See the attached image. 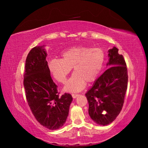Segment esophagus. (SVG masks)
I'll return each mask as SVG.
<instances>
[{"instance_id":"obj_1","label":"esophagus","mask_w":148,"mask_h":148,"mask_svg":"<svg viewBox=\"0 0 148 148\" xmlns=\"http://www.w3.org/2000/svg\"><path fill=\"white\" fill-rule=\"evenodd\" d=\"M71 96H72L73 99H76L78 96H79V95H77V94H72Z\"/></svg>"}]
</instances>
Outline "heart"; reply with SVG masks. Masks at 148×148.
<instances>
[{
	"label": "heart",
	"instance_id": "heart-1",
	"mask_svg": "<svg viewBox=\"0 0 148 148\" xmlns=\"http://www.w3.org/2000/svg\"><path fill=\"white\" fill-rule=\"evenodd\" d=\"M61 60L53 59L49 62V69L54 78L65 83L71 69L74 73L65 84L64 91L78 92L99 77L104 63L105 54L101 48L74 46L61 53Z\"/></svg>",
	"mask_w": 148,
	"mask_h": 148
}]
</instances>
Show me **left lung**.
<instances>
[{
  "label": "left lung",
  "mask_w": 148,
  "mask_h": 148,
  "mask_svg": "<svg viewBox=\"0 0 148 148\" xmlns=\"http://www.w3.org/2000/svg\"><path fill=\"white\" fill-rule=\"evenodd\" d=\"M108 53V69L96 79L85 95L89 116L102 126L112 122L120 114L128 84L127 65L123 56L115 47L109 49Z\"/></svg>",
  "instance_id": "1"
}]
</instances>
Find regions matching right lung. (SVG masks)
<instances>
[{
  "instance_id": "add662e5",
  "label": "right lung",
  "mask_w": 148,
  "mask_h": 148,
  "mask_svg": "<svg viewBox=\"0 0 148 148\" xmlns=\"http://www.w3.org/2000/svg\"><path fill=\"white\" fill-rule=\"evenodd\" d=\"M45 46H36L25 63L23 84L28 105L38 122L53 130L60 128L69 115L73 98L70 94L59 96L51 77Z\"/></svg>"
}]
</instances>
